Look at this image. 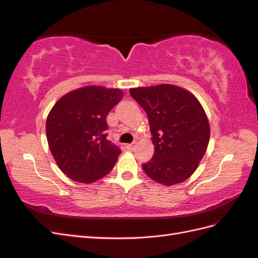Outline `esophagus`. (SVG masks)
<instances>
[{
  "label": "esophagus",
  "mask_w": 258,
  "mask_h": 258,
  "mask_svg": "<svg viewBox=\"0 0 258 258\" xmlns=\"http://www.w3.org/2000/svg\"><path fill=\"white\" fill-rule=\"evenodd\" d=\"M137 146V142H134V143H130V144H127L126 145V148L128 151H134L135 147Z\"/></svg>",
  "instance_id": "1"
}]
</instances>
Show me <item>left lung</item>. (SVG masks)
I'll use <instances>...</instances> for the list:
<instances>
[{"label":"left lung","instance_id":"1","mask_svg":"<svg viewBox=\"0 0 258 258\" xmlns=\"http://www.w3.org/2000/svg\"><path fill=\"white\" fill-rule=\"evenodd\" d=\"M148 117L155 152L143 163L154 181L171 186L196 171L207 151L210 126L204 107L192 93L174 85L129 90Z\"/></svg>","mask_w":258,"mask_h":258}]
</instances>
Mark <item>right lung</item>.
<instances>
[{"mask_svg": "<svg viewBox=\"0 0 258 258\" xmlns=\"http://www.w3.org/2000/svg\"><path fill=\"white\" fill-rule=\"evenodd\" d=\"M120 89L87 86L60 98L46 120L50 152L62 172L89 184L114 168L120 148L107 140L106 117L119 103Z\"/></svg>", "mask_w": 258, "mask_h": 258, "instance_id": "1", "label": "right lung"}]
</instances>
